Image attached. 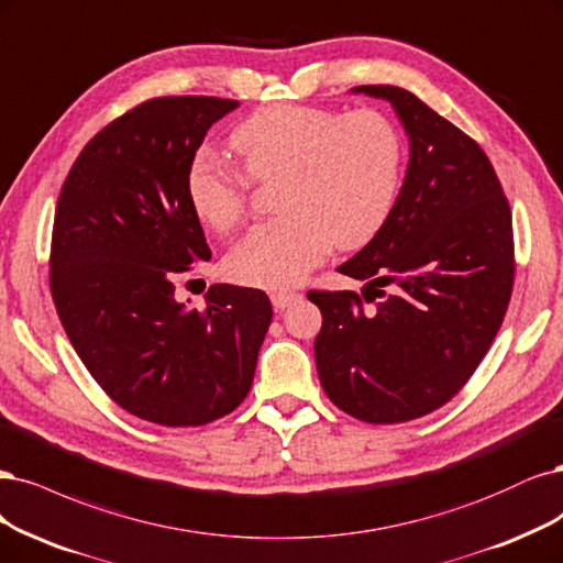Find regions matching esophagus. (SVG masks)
<instances>
[{"label":"esophagus","instance_id":"esophagus-1","mask_svg":"<svg viewBox=\"0 0 563 563\" xmlns=\"http://www.w3.org/2000/svg\"><path fill=\"white\" fill-rule=\"evenodd\" d=\"M300 298V294H296V290H273V294H269V300H273V305L277 307V309H286L288 305H294L296 300Z\"/></svg>","mask_w":563,"mask_h":563}]
</instances>
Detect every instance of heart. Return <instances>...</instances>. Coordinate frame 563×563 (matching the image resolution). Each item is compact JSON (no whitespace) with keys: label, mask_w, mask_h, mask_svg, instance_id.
<instances>
[{"label":"heart","mask_w":563,"mask_h":563,"mask_svg":"<svg viewBox=\"0 0 563 563\" xmlns=\"http://www.w3.org/2000/svg\"><path fill=\"white\" fill-rule=\"evenodd\" d=\"M246 175L214 151H198L186 172L192 214L217 232L246 211L249 177L277 179L282 217L251 228L230 249L225 269L249 286L302 282L333 251L358 249L384 228L398 198L402 144L384 113H340L321 107L273 104L230 134Z\"/></svg>","instance_id":"1"}]
</instances>
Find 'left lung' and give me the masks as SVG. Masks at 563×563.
I'll return each instance as SVG.
<instances>
[{"label":"left lung","mask_w":563,"mask_h":563,"mask_svg":"<svg viewBox=\"0 0 563 563\" xmlns=\"http://www.w3.org/2000/svg\"><path fill=\"white\" fill-rule=\"evenodd\" d=\"M352 92L394 107L410 161L391 217L338 267L365 282L363 298L307 294L323 317L314 356L340 410L367 423H400L456 396L492 346L512 294V214L487 153L466 132L410 90ZM363 299L376 305L365 308Z\"/></svg>","instance_id":"1"}]
</instances>
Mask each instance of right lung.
I'll use <instances>...</instances> for the list:
<instances>
[{"mask_svg":"<svg viewBox=\"0 0 563 563\" xmlns=\"http://www.w3.org/2000/svg\"><path fill=\"white\" fill-rule=\"evenodd\" d=\"M238 107L184 95L130 109L84 146L55 207L51 294L65 333L111 400L161 426L235 410L273 321L258 288L214 284L205 309L174 298L177 275L211 258L186 172Z\"/></svg>","mask_w":563,"mask_h":563,"instance_id":"obj_1","label":"right lung"}]
</instances>
